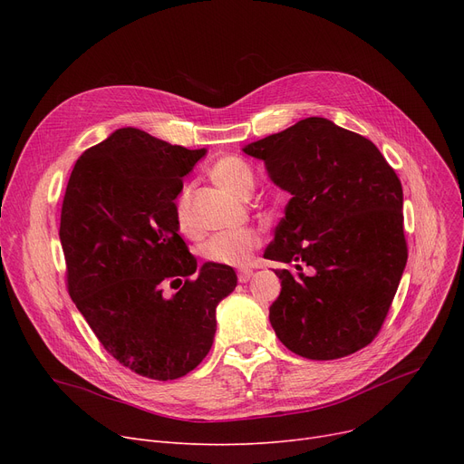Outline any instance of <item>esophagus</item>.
<instances>
[{
	"instance_id": "34e87169",
	"label": "esophagus",
	"mask_w": 464,
	"mask_h": 464,
	"mask_svg": "<svg viewBox=\"0 0 464 464\" xmlns=\"http://www.w3.org/2000/svg\"><path fill=\"white\" fill-rule=\"evenodd\" d=\"M252 275H254V271L252 269H242V271H238V282H248L250 278H252Z\"/></svg>"
}]
</instances>
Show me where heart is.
Returning <instances> with one entry per match:
<instances>
[{"label": "heart", "mask_w": 464, "mask_h": 464, "mask_svg": "<svg viewBox=\"0 0 464 464\" xmlns=\"http://www.w3.org/2000/svg\"><path fill=\"white\" fill-rule=\"evenodd\" d=\"M212 180L226 189L235 198L246 199L254 191V173L250 165L237 156H226L218 160L210 167ZM175 219L180 233L189 235L193 231L191 216H189V201H188V189H184L175 203ZM259 246V235L252 229H238L229 233H219L208 238L201 252L203 257L218 263V265H229V266H245L256 248Z\"/></svg>", "instance_id": "heart-1"}]
</instances>
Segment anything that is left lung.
<instances>
[{"mask_svg":"<svg viewBox=\"0 0 464 464\" xmlns=\"http://www.w3.org/2000/svg\"><path fill=\"white\" fill-rule=\"evenodd\" d=\"M291 193L263 257L301 271L282 280L269 308L280 343L329 361L369 346L393 303L408 259L402 186L376 144L310 116L245 146ZM314 273L302 275V265Z\"/></svg>","mask_w":464,"mask_h":464,"instance_id":"obj_1","label":"left lung"}]
</instances>
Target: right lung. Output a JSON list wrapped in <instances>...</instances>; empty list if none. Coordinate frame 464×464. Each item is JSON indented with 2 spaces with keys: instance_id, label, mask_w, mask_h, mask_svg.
<instances>
[{
  "instance_id": "right-lung-1",
  "label": "right lung",
  "mask_w": 464,
  "mask_h": 464,
  "mask_svg": "<svg viewBox=\"0 0 464 464\" xmlns=\"http://www.w3.org/2000/svg\"><path fill=\"white\" fill-rule=\"evenodd\" d=\"M205 152L121 128L77 160L63 195L60 240L72 303L107 353L160 382L207 357L216 306L237 285L227 265L198 269L177 227L182 177ZM167 283L179 289L173 298L162 294Z\"/></svg>"
}]
</instances>
